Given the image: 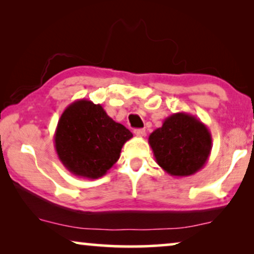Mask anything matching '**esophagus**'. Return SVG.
<instances>
[{
	"mask_svg": "<svg viewBox=\"0 0 254 254\" xmlns=\"http://www.w3.org/2000/svg\"><path fill=\"white\" fill-rule=\"evenodd\" d=\"M134 134L136 135V136L142 137V136H144V135H145V130L144 129H135Z\"/></svg>",
	"mask_w": 254,
	"mask_h": 254,
	"instance_id": "34e87169",
	"label": "esophagus"
}]
</instances>
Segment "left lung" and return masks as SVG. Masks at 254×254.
<instances>
[{"mask_svg": "<svg viewBox=\"0 0 254 254\" xmlns=\"http://www.w3.org/2000/svg\"><path fill=\"white\" fill-rule=\"evenodd\" d=\"M157 164L173 177L192 176L206 164L211 151V134L196 117L173 113L149 135Z\"/></svg>", "mask_w": 254, "mask_h": 254, "instance_id": "1", "label": "left lung"}]
</instances>
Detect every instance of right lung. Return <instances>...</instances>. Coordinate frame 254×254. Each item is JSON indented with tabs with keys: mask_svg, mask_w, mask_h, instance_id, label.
<instances>
[{
	"mask_svg": "<svg viewBox=\"0 0 254 254\" xmlns=\"http://www.w3.org/2000/svg\"><path fill=\"white\" fill-rule=\"evenodd\" d=\"M133 137L107 116L100 104L78 99L67 106L54 133L58 157L72 175L98 179L116 164L123 145Z\"/></svg>",
	"mask_w": 254,
	"mask_h": 254,
	"instance_id": "obj_1",
	"label": "right lung"
}]
</instances>
